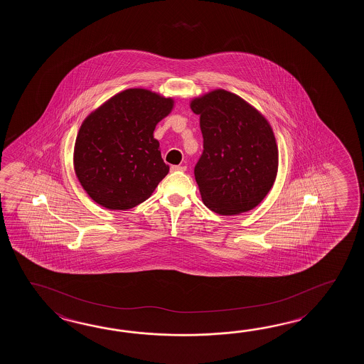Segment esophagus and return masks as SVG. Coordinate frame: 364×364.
<instances>
[{
    "label": "esophagus",
    "instance_id": "1",
    "mask_svg": "<svg viewBox=\"0 0 364 364\" xmlns=\"http://www.w3.org/2000/svg\"><path fill=\"white\" fill-rule=\"evenodd\" d=\"M186 166H181V165H173L171 166V171H174V173H177V171H185Z\"/></svg>",
    "mask_w": 364,
    "mask_h": 364
}]
</instances>
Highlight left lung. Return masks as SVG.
Segmentation results:
<instances>
[{"label": "left lung", "instance_id": "1", "mask_svg": "<svg viewBox=\"0 0 364 364\" xmlns=\"http://www.w3.org/2000/svg\"><path fill=\"white\" fill-rule=\"evenodd\" d=\"M190 107L200 116L204 149L193 173L203 203L223 216L255 208L279 169L271 124L247 101L225 90L196 97Z\"/></svg>", "mask_w": 364, "mask_h": 364}]
</instances>
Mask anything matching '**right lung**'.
<instances>
[{"instance_id": "right-lung-1", "label": "right lung", "mask_w": 364, "mask_h": 364, "mask_svg": "<svg viewBox=\"0 0 364 364\" xmlns=\"http://www.w3.org/2000/svg\"><path fill=\"white\" fill-rule=\"evenodd\" d=\"M173 107L171 97L129 88L85 118L75 140L74 169L93 201L126 210L152 195L169 173L154 132Z\"/></svg>"}]
</instances>
